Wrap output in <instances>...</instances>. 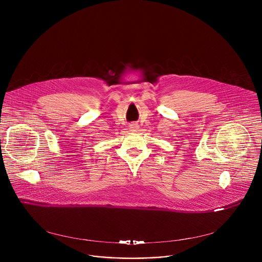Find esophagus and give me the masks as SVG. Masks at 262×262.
I'll return each mask as SVG.
<instances>
[{"instance_id":"obj_1","label":"esophagus","mask_w":262,"mask_h":262,"mask_svg":"<svg viewBox=\"0 0 262 262\" xmlns=\"http://www.w3.org/2000/svg\"><path fill=\"white\" fill-rule=\"evenodd\" d=\"M129 128H130L132 130H135V129H137V128H138V125H137L136 123H133V124H130Z\"/></svg>"}]
</instances>
